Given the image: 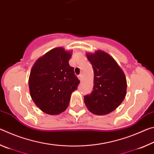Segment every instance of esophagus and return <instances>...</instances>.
Masks as SVG:
<instances>
[{
	"mask_svg": "<svg viewBox=\"0 0 154 154\" xmlns=\"http://www.w3.org/2000/svg\"><path fill=\"white\" fill-rule=\"evenodd\" d=\"M78 78H79V80L81 81V82H82V81H83V75H78Z\"/></svg>",
	"mask_w": 154,
	"mask_h": 154,
	"instance_id": "34e87169",
	"label": "esophagus"
}]
</instances>
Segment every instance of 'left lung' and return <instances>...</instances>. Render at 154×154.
Wrapping results in <instances>:
<instances>
[{
  "label": "left lung",
  "mask_w": 154,
  "mask_h": 154,
  "mask_svg": "<svg viewBox=\"0 0 154 154\" xmlns=\"http://www.w3.org/2000/svg\"><path fill=\"white\" fill-rule=\"evenodd\" d=\"M86 56L94 70V88L90 94L84 96V103L93 114H109L118 108L126 97V76L106 52L99 49L94 53H87Z\"/></svg>",
  "instance_id": "1"
}]
</instances>
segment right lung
<instances>
[{"instance_id":"add662e5","label":"right lung","mask_w":154,"mask_h":154,"mask_svg":"<svg viewBox=\"0 0 154 154\" xmlns=\"http://www.w3.org/2000/svg\"><path fill=\"white\" fill-rule=\"evenodd\" d=\"M72 51L62 47L47 52L34 64L28 85L33 102L44 113L58 115L69 105L72 92L80 83L69 61Z\"/></svg>"}]
</instances>
